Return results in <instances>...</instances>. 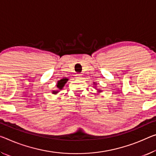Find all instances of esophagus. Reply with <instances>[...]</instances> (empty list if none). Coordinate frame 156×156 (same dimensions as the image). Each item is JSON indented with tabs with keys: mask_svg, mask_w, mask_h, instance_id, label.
<instances>
[{
	"mask_svg": "<svg viewBox=\"0 0 156 156\" xmlns=\"http://www.w3.org/2000/svg\"><path fill=\"white\" fill-rule=\"evenodd\" d=\"M76 78L78 79H80L81 78H82V75H81V74H76Z\"/></svg>",
	"mask_w": 156,
	"mask_h": 156,
	"instance_id": "obj_1",
	"label": "esophagus"
}]
</instances>
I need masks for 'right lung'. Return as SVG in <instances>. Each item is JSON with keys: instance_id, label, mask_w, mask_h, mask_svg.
<instances>
[{"instance_id": "right-lung-1", "label": "right lung", "mask_w": 156, "mask_h": 156, "mask_svg": "<svg viewBox=\"0 0 156 156\" xmlns=\"http://www.w3.org/2000/svg\"><path fill=\"white\" fill-rule=\"evenodd\" d=\"M68 80V79L66 78H63L62 79V80H60V81H58V85H57V87H58V89H60V90H62V87H64V85H65V83H66V81ZM58 91H53V94H56L58 93Z\"/></svg>"}]
</instances>
